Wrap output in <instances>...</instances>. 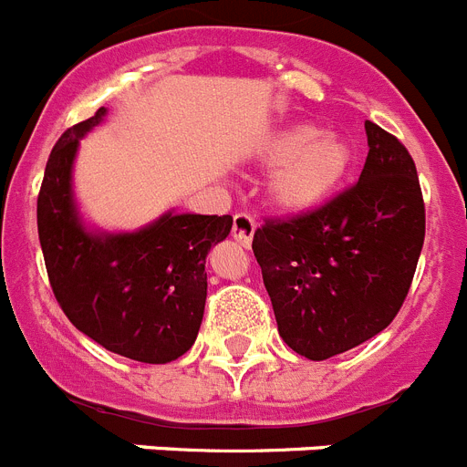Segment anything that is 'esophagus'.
Returning a JSON list of instances; mask_svg holds the SVG:
<instances>
[{"mask_svg":"<svg viewBox=\"0 0 467 467\" xmlns=\"http://www.w3.org/2000/svg\"><path fill=\"white\" fill-rule=\"evenodd\" d=\"M254 233H255V218L251 213H234L233 221V237L237 239L242 246H251L254 242Z\"/></svg>","mask_w":467,"mask_h":467,"instance_id":"esophagus-1","label":"esophagus"}]
</instances>
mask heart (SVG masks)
Segmentation results:
<instances>
[{"label": "heart", "mask_w": 467, "mask_h": 467, "mask_svg": "<svg viewBox=\"0 0 467 467\" xmlns=\"http://www.w3.org/2000/svg\"><path fill=\"white\" fill-rule=\"evenodd\" d=\"M265 158L279 165L270 179L272 202L293 213L321 207L356 165V150L347 140L306 123L279 130L267 141Z\"/></svg>", "instance_id": "b5f03b06"}]
</instances>
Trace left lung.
I'll use <instances>...</instances> for the list:
<instances>
[{
    "instance_id": "1",
    "label": "left lung",
    "mask_w": 467,
    "mask_h": 467,
    "mask_svg": "<svg viewBox=\"0 0 467 467\" xmlns=\"http://www.w3.org/2000/svg\"><path fill=\"white\" fill-rule=\"evenodd\" d=\"M368 158L354 186L312 212L265 218L254 254L284 342L326 360L375 337L400 312L426 237L410 150L365 120Z\"/></svg>"
}]
</instances>
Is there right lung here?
<instances>
[{
  "instance_id": "obj_1",
  "label": "right lung",
  "mask_w": 467,
  "mask_h": 467,
  "mask_svg": "<svg viewBox=\"0 0 467 467\" xmlns=\"http://www.w3.org/2000/svg\"><path fill=\"white\" fill-rule=\"evenodd\" d=\"M107 109L67 130L46 162L36 225L57 305L74 326L113 354L170 363L192 347L207 300V255L233 216L165 213L149 228L92 234L71 200L78 140Z\"/></svg>"
}]
</instances>
